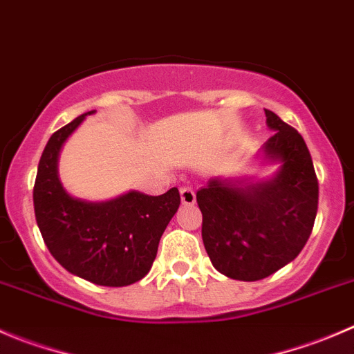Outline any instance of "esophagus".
<instances>
[{
	"instance_id": "34e87169",
	"label": "esophagus",
	"mask_w": 354,
	"mask_h": 354,
	"mask_svg": "<svg viewBox=\"0 0 354 354\" xmlns=\"http://www.w3.org/2000/svg\"><path fill=\"white\" fill-rule=\"evenodd\" d=\"M180 197L181 204L185 205H194L195 204V192L192 187H181L180 188Z\"/></svg>"
}]
</instances>
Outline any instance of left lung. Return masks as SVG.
Listing matches in <instances>:
<instances>
[{
	"instance_id": "left-lung-1",
	"label": "left lung",
	"mask_w": 354,
	"mask_h": 354,
	"mask_svg": "<svg viewBox=\"0 0 354 354\" xmlns=\"http://www.w3.org/2000/svg\"><path fill=\"white\" fill-rule=\"evenodd\" d=\"M273 136L257 157L279 169L268 180L216 176L197 192L202 240L212 266L228 279L256 282L294 261L318 209V180L303 136L264 111Z\"/></svg>"
}]
</instances>
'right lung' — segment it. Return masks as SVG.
Returning a JSON list of instances; mask_svg holds the SVG:
<instances>
[{"mask_svg":"<svg viewBox=\"0 0 354 354\" xmlns=\"http://www.w3.org/2000/svg\"><path fill=\"white\" fill-rule=\"evenodd\" d=\"M48 140L34 183V212L51 256L68 273L105 287H124L152 268L164 230L180 207V192L162 195L129 190L104 202L72 197L58 176V157L86 115Z\"/></svg>","mask_w":354,"mask_h":354,"instance_id":"add662e5","label":"right lung"}]
</instances>
